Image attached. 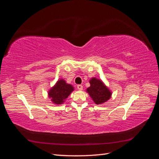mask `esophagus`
<instances>
[{
    "mask_svg": "<svg viewBox=\"0 0 159 159\" xmlns=\"http://www.w3.org/2000/svg\"><path fill=\"white\" fill-rule=\"evenodd\" d=\"M77 88L79 90H82L83 89V85H77Z\"/></svg>",
    "mask_w": 159,
    "mask_h": 159,
    "instance_id": "1",
    "label": "esophagus"
}]
</instances>
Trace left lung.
Here are the masks:
<instances>
[{"instance_id": "8db88e82", "label": "left lung", "mask_w": 159, "mask_h": 159, "mask_svg": "<svg viewBox=\"0 0 159 159\" xmlns=\"http://www.w3.org/2000/svg\"><path fill=\"white\" fill-rule=\"evenodd\" d=\"M89 83L90 87L87 89V92L96 104L103 103L111 98V93L102 81L93 78Z\"/></svg>"}]
</instances>
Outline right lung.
Masks as SVG:
<instances>
[{"label": "right lung", "instance_id": "obj_1", "mask_svg": "<svg viewBox=\"0 0 159 159\" xmlns=\"http://www.w3.org/2000/svg\"><path fill=\"white\" fill-rule=\"evenodd\" d=\"M74 88L70 84H67L63 80H59L49 91V97L52 98L53 103L61 104L68 97Z\"/></svg>", "mask_w": 159, "mask_h": 159}]
</instances>
